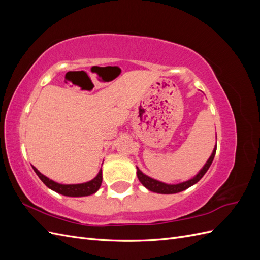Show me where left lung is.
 I'll use <instances>...</instances> for the list:
<instances>
[{
  "label": "left lung",
  "mask_w": 260,
  "mask_h": 260,
  "mask_svg": "<svg viewBox=\"0 0 260 260\" xmlns=\"http://www.w3.org/2000/svg\"><path fill=\"white\" fill-rule=\"evenodd\" d=\"M217 139V136H216ZM216 149H217V143L212 149V153L209 156V158L207 159V161L205 162V165L202 167V169L196 174L194 177H192L191 179H188L186 181H183L181 183H177V184H168L161 182V181H158L156 179H153L151 177L146 176L145 174H143L138 167H137V176L138 179L141 183L143 184V186H145L148 191L151 192H155V193H159V194H175V193H179L182 192L186 188H188L190 186L194 185L195 183H198L199 181L203 178V176L206 174V171L208 170V168L210 167V165L215 158V154H216Z\"/></svg>",
  "instance_id": "8db88e82"
}]
</instances>
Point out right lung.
Wrapping results in <instances>:
<instances>
[{
    "label": "right lung",
    "mask_w": 260,
    "mask_h": 260,
    "mask_svg": "<svg viewBox=\"0 0 260 260\" xmlns=\"http://www.w3.org/2000/svg\"><path fill=\"white\" fill-rule=\"evenodd\" d=\"M32 168L42 182L49 188H51L52 191L65 196H70V198H82V196H89L96 193L102 184V180H103V175H102L101 168L96 177L88 181V182L79 184H61L55 182V181L51 180L48 177H45L36 167L32 166Z\"/></svg>",
    "instance_id": "right-lung-1"
}]
</instances>
